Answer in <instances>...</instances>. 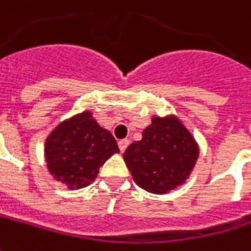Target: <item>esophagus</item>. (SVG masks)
<instances>
[{
    "instance_id": "esophagus-1",
    "label": "esophagus",
    "mask_w": 251,
    "mask_h": 251,
    "mask_svg": "<svg viewBox=\"0 0 251 251\" xmlns=\"http://www.w3.org/2000/svg\"><path fill=\"white\" fill-rule=\"evenodd\" d=\"M118 146H119V150L124 153L126 150V147L129 146V140L127 139H124V140H119V143H118Z\"/></svg>"
}]
</instances>
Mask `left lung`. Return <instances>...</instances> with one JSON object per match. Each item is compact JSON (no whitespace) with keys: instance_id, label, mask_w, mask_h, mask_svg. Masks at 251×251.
<instances>
[{"instance_id":"8db88e82","label":"left lung","mask_w":251,"mask_h":251,"mask_svg":"<svg viewBox=\"0 0 251 251\" xmlns=\"http://www.w3.org/2000/svg\"><path fill=\"white\" fill-rule=\"evenodd\" d=\"M198 158V146L176 118H153L143 137L125 150L124 160L137 185L166 194L182 184Z\"/></svg>"}]
</instances>
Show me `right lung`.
<instances>
[{
    "instance_id": "1",
    "label": "right lung",
    "mask_w": 251,
    "mask_h": 251,
    "mask_svg": "<svg viewBox=\"0 0 251 251\" xmlns=\"http://www.w3.org/2000/svg\"><path fill=\"white\" fill-rule=\"evenodd\" d=\"M118 151L111 132L87 111L57 126L45 147L50 174L71 190L90 185L100 167Z\"/></svg>"
}]
</instances>
